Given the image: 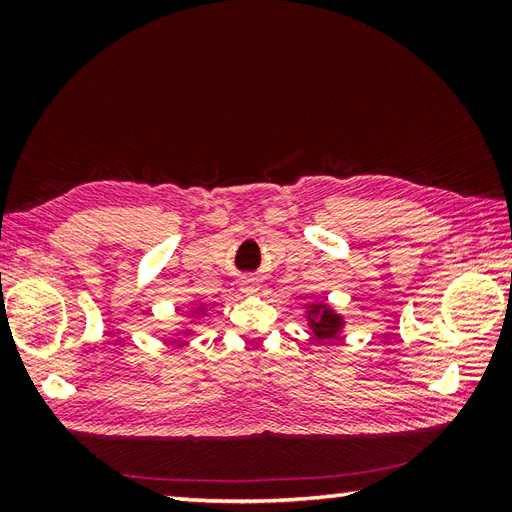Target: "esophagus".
Instances as JSON below:
<instances>
[{
  "mask_svg": "<svg viewBox=\"0 0 512 512\" xmlns=\"http://www.w3.org/2000/svg\"><path fill=\"white\" fill-rule=\"evenodd\" d=\"M246 290H255V281H246Z\"/></svg>",
  "mask_w": 512,
  "mask_h": 512,
  "instance_id": "34e87169",
  "label": "esophagus"
}]
</instances>
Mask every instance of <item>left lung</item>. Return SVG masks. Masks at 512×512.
I'll list each match as a JSON object with an SVG mask.
<instances>
[{"instance_id": "1", "label": "left lung", "mask_w": 512, "mask_h": 512, "mask_svg": "<svg viewBox=\"0 0 512 512\" xmlns=\"http://www.w3.org/2000/svg\"><path fill=\"white\" fill-rule=\"evenodd\" d=\"M312 310L319 312V319L312 323L314 334H317L319 339H332L336 330L341 328V319L336 317V314L328 306H312Z\"/></svg>"}]
</instances>
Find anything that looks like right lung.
<instances>
[{"instance_id":"add662e5","label":"right lung","mask_w":512,"mask_h":512,"mask_svg":"<svg viewBox=\"0 0 512 512\" xmlns=\"http://www.w3.org/2000/svg\"><path fill=\"white\" fill-rule=\"evenodd\" d=\"M189 317H191V319H198V317H200V310H193V312L189 314Z\"/></svg>"}]
</instances>
